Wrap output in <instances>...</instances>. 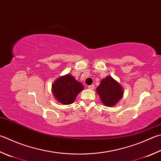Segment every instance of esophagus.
I'll return each mask as SVG.
<instances>
[{
    "label": "esophagus",
    "mask_w": 161,
    "mask_h": 161,
    "mask_svg": "<svg viewBox=\"0 0 161 161\" xmlns=\"http://www.w3.org/2000/svg\"><path fill=\"white\" fill-rule=\"evenodd\" d=\"M88 88L89 89H94V85H93V84H92V85H89V86H88Z\"/></svg>",
    "instance_id": "esophagus-1"
}]
</instances>
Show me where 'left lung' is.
Here are the masks:
<instances>
[{
    "label": "left lung",
    "instance_id": "1",
    "mask_svg": "<svg viewBox=\"0 0 161 161\" xmlns=\"http://www.w3.org/2000/svg\"><path fill=\"white\" fill-rule=\"evenodd\" d=\"M96 91L102 103L106 106H113L120 100L123 95L122 86L110 76H108L101 80Z\"/></svg>",
    "mask_w": 161,
    "mask_h": 161
}]
</instances>
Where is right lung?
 Wrapping results in <instances>:
<instances>
[{
  "instance_id": "1",
  "label": "right lung",
  "mask_w": 161,
  "mask_h": 161,
  "mask_svg": "<svg viewBox=\"0 0 161 161\" xmlns=\"http://www.w3.org/2000/svg\"><path fill=\"white\" fill-rule=\"evenodd\" d=\"M83 85L70 75L59 77L52 86V92L56 100L64 105L72 103Z\"/></svg>"
}]
</instances>
